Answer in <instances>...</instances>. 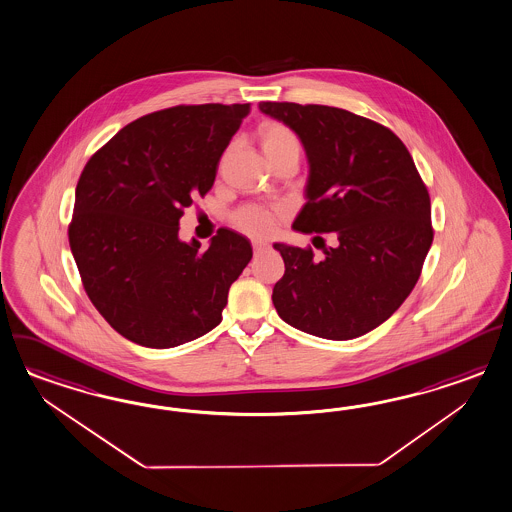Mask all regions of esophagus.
I'll return each instance as SVG.
<instances>
[{
	"instance_id": "esophagus-1",
	"label": "esophagus",
	"mask_w": 512,
	"mask_h": 512,
	"mask_svg": "<svg viewBox=\"0 0 512 512\" xmlns=\"http://www.w3.org/2000/svg\"><path fill=\"white\" fill-rule=\"evenodd\" d=\"M253 251L255 253H261V251H264V249H268V244L266 242H263V240H253Z\"/></svg>"
}]
</instances>
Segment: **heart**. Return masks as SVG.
<instances>
[{"instance_id": "obj_1", "label": "heart", "mask_w": 512, "mask_h": 512, "mask_svg": "<svg viewBox=\"0 0 512 512\" xmlns=\"http://www.w3.org/2000/svg\"><path fill=\"white\" fill-rule=\"evenodd\" d=\"M257 140L272 169L283 163L298 165L302 155V142L289 125L281 122H264L257 129ZM231 219L238 231L263 238L276 229L279 212L257 204H246L238 208Z\"/></svg>"}]
</instances>
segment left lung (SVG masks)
I'll return each mask as SVG.
<instances>
[{"instance_id":"1","label":"left lung","mask_w":512,"mask_h":512,"mask_svg":"<svg viewBox=\"0 0 512 512\" xmlns=\"http://www.w3.org/2000/svg\"><path fill=\"white\" fill-rule=\"evenodd\" d=\"M259 109L289 125L306 148L308 202L293 227L317 233L323 249L317 259L310 246L274 244L285 274L272 302L298 330L358 338L385 323L419 281L434 240L428 187L402 140L370 118L287 101ZM323 232L335 234L332 249Z\"/></svg>"}]
</instances>
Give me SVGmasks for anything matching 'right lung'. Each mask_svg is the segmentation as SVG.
Returning <instances> with one entry per match:
<instances>
[{
  "label": "right lung",
  "mask_w": 512,
  "mask_h": 512,
  "mask_svg": "<svg viewBox=\"0 0 512 512\" xmlns=\"http://www.w3.org/2000/svg\"><path fill=\"white\" fill-rule=\"evenodd\" d=\"M249 110V103H206L146 114L80 174L69 246L86 295L127 340L169 349L221 323L251 244L219 229L201 249L178 238V221L214 186L221 154Z\"/></svg>",
  "instance_id": "right-lung-1"
}]
</instances>
